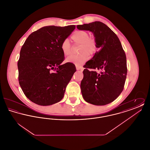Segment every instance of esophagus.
Wrapping results in <instances>:
<instances>
[{"label":"esophagus","instance_id":"1","mask_svg":"<svg viewBox=\"0 0 150 150\" xmlns=\"http://www.w3.org/2000/svg\"><path fill=\"white\" fill-rule=\"evenodd\" d=\"M76 70H80L81 67H79L78 66H76Z\"/></svg>","mask_w":150,"mask_h":150}]
</instances>
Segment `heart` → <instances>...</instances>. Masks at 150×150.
<instances>
[{
    "label": "heart",
    "mask_w": 150,
    "mask_h": 150,
    "mask_svg": "<svg viewBox=\"0 0 150 150\" xmlns=\"http://www.w3.org/2000/svg\"><path fill=\"white\" fill-rule=\"evenodd\" d=\"M72 41L75 45H80L79 55H71L66 58L67 62L72 63L76 66L83 64L88 58L92 56L97 50V42L96 38L89 36L85 30H76L71 36ZM61 50L65 56H70L72 53V47L67 39L64 40L61 45Z\"/></svg>",
    "instance_id": "heart-1"
}]
</instances>
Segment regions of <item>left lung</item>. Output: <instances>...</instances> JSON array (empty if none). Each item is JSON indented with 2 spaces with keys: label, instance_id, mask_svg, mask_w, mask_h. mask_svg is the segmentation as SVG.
<instances>
[{
  "label": "left lung",
  "instance_id": "left-lung-1",
  "mask_svg": "<svg viewBox=\"0 0 150 150\" xmlns=\"http://www.w3.org/2000/svg\"><path fill=\"white\" fill-rule=\"evenodd\" d=\"M77 28L92 31L100 49L85 64L80 84L83 98L94 105H106L124 89L127 74L125 52L114 32L101 22L78 25Z\"/></svg>",
  "mask_w": 150,
  "mask_h": 150
}]
</instances>
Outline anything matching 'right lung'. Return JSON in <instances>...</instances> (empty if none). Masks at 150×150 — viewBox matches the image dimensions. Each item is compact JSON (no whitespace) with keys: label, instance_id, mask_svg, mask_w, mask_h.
Segmentation results:
<instances>
[{"label":"right lung","instance_id":"add662e5","mask_svg":"<svg viewBox=\"0 0 150 150\" xmlns=\"http://www.w3.org/2000/svg\"><path fill=\"white\" fill-rule=\"evenodd\" d=\"M75 25L48 26L31 33L22 47L18 61V81L23 92L33 102L49 106L59 102L75 69L61 64L64 57L61 45Z\"/></svg>","mask_w":150,"mask_h":150}]
</instances>
